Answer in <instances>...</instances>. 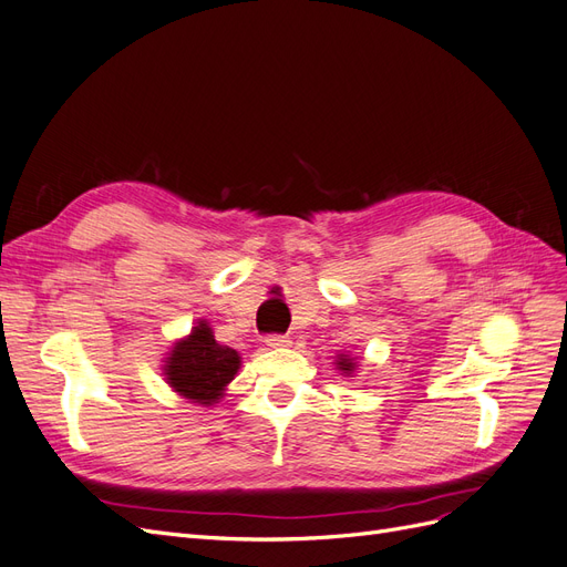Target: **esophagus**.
<instances>
[{
  "mask_svg": "<svg viewBox=\"0 0 567 567\" xmlns=\"http://www.w3.org/2000/svg\"><path fill=\"white\" fill-rule=\"evenodd\" d=\"M267 348H288L290 346V338L288 336H279V333H271L265 338Z\"/></svg>",
  "mask_w": 567,
  "mask_h": 567,
  "instance_id": "obj_1",
  "label": "esophagus"
}]
</instances>
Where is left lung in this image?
Wrapping results in <instances>:
<instances>
[{
	"mask_svg": "<svg viewBox=\"0 0 567 567\" xmlns=\"http://www.w3.org/2000/svg\"><path fill=\"white\" fill-rule=\"evenodd\" d=\"M336 367H338V371H342L346 375L354 373V369H357L354 359H352V357H348V354H338V359H336Z\"/></svg>",
	"mask_w": 567,
	"mask_h": 567,
	"instance_id": "8db88e82",
	"label": "left lung"
}]
</instances>
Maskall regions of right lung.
<instances>
[{
  "instance_id": "obj_1",
  "label": "right lung",
  "mask_w": 567,
  "mask_h": 567,
  "mask_svg": "<svg viewBox=\"0 0 567 567\" xmlns=\"http://www.w3.org/2000/svg\"><path fill=\"white\" fill-rule=\"evenodd\" d=\"M241 369V357L236 350L219 346L208 321H198L192 333L177 340L165 357V381L182 398L203 406H213L221 400L227 385Z\"/></svg>"
}]
</instances>
